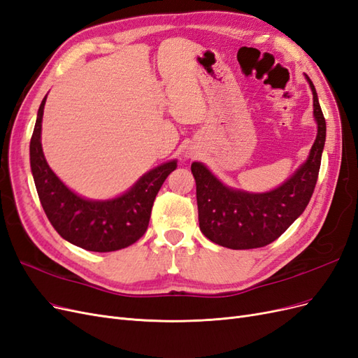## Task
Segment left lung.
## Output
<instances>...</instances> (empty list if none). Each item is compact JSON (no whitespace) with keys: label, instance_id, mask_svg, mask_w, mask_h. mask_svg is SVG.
Masks as SVG:
<instances>
[{"label":"left lung","instance_id":"8db88e82","mask_svg":"<svg viewBox=\"0 0 358 358\" xmlns=\"http://www.w3.org/2000/svg\"><path fill=\"white\" fill-rule=\"evenodd\" d=\"M306 79L313 94L318 134L308 159L282 185L262 194L231 189L201 162L191 164L197 185L200 230L213 243L230 249L263 248L276 241L306 209L317 185L326 143V119L315 86L308 76Z\"/></svg>","mask_w":358,"mask_h":358}]
</instances>
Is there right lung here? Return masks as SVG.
Returning <instances> with one entry per match:
<instances>
[{
    "mask_svg": "<svg viewBox=\"0 0 358 358\" xmlns=\"http://www.w3.org/2000/svg\"><path fill=\"white\" fill-rule=\"evenodd\" d=\"M46 96L31 137L29 161L48 220L62 239L86 251L112 252L133 245L146 233L157 194L178 162L173 159L148 171L121 197L106 201L82 199L64 185L43 154L40 138Z\"/></svg>",
    "mask_w": 358,
    "mask_h": 358,
    "instance_id": "1",
    "label": "right lung"
}]
</instances>
